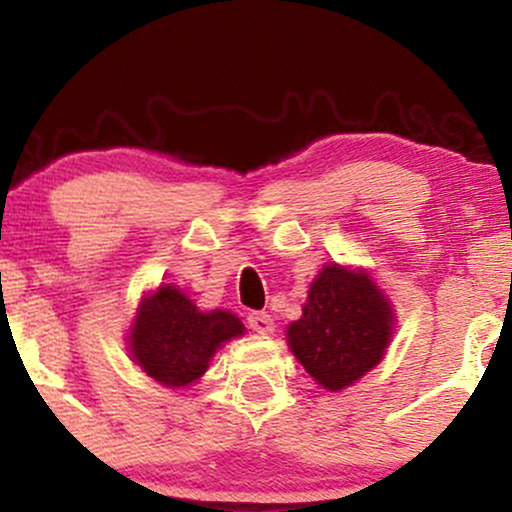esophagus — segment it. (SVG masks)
I'll list each match as a JSON object with an SVG mask.
<instances>
[{"label":"esophagus","instance_id":"1","mask_svg":"<svg viewBox=\"0 0 512 512\" xmlns=\"http://www.w3.org/2000/svg\"><path fill=\"white\" fill-rule=\"evenodd\" d=\"M248 325H250V330L257 334H272L274 332V320H272V315H267V313H250Z\"/></svg>","mask_w":512,"mask_h":512}]
</instances>
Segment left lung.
Segmentation results:
<instances>
[{"label": "left lung", "mask_w": 512, "mask_h": 512, "mask_svg": "<svg viewBox=\"0 0 512 512\" xmlns=\"http://www.w3.org/2000/svg\"><path fill=\"white\" fill-rule=\"evenodd\" d=\"M395 322L390 296L368 269L327 262L310 284L301 320L286 327V342L317 385L342 392L383 361Z\"/></svg>", "instance_id": "1"}]
</instances>
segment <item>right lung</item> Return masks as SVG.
I'll list each match as a JSON object with an SVG mask.
<instances>
[{
	"mask_svg": "<svg viewBox=\"0 0 512 512\" xmlns=\"http://www.w3.org/2000/svg\"><path fill=\"white\" fill-rule=\"evenodd\" d=\"M243 334L245 325L231 310H199L178 286L161 284L139 301L127 349L149 378L180 390L195 385L216 351Z\"/></svg>",
	"mask_w": 512,
	"mask_h": 512,
	"instance_id": "right-lung-1",
	"label": "right lung"
}]
</instances>
